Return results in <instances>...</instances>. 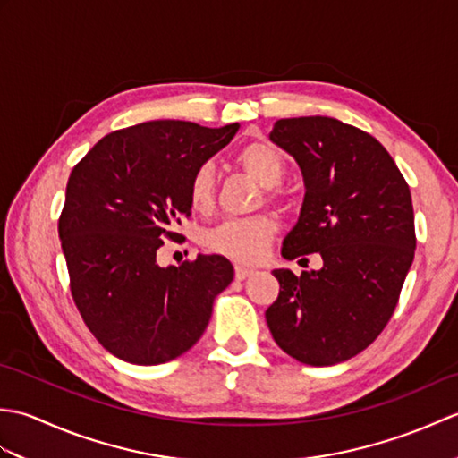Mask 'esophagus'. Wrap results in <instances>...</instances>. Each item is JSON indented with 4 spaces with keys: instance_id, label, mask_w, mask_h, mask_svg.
Returning <instances> with one entry per match:
<instances>
[{
    "instance_id": "34e87169",
    "label": "esophagus",
    "mask_w": 458,
    "mask_h": 458,
    "mask_svg": "<svg viewBox=\"0 0 458 458\" xmlns=\"http://www.w3.org/2000/svg\"><path fill=\"white\" fill-rule=\"evenodd\" d=\"M256 269H251V267H244V266H236L234 267V276H236V279L238 281H242V279H246V277H250L251 274H254Z\"/></svg>"
}]
</instances>
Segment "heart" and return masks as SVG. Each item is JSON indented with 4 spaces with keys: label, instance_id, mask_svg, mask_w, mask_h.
Here are the masks:
<instances>
[{
    "label": "heart",
    "instance_id": "b5f03b06",
    "mask_svg": "<svg viewBox=\"0 0 458 458\" xmlns=\"http://www.w3.org/2000/svg\"><path fill=\"white\" fill-rule=\"evenodd\" d=\"M236 161L254 177L261 187L279 184L285 173V159L274 143L250 141L236 153ZM216 171L210 161L200 163L189 181V199L197 210H207L214 202ZM277 232V222L271 216L228 218L204 234V246L214 254L226 256L240 264H256L266 256L269 242Z\"/></svg>",
    "mask_w": 458,
    "mask_h": 458
}]
</instances>
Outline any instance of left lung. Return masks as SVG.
Instances as JSON below:
<instances>
[{
    "instance_id": "1",
    "label": "left lung",
    "mask_w": 458,
    "mask_h": 458,
    "mask_svg": "<svg viewBox=\"0 0 458 458\" xmlns=\"http://www.w3.org/2000/svg\"><path fill=\"white\" fill-rule=\"evenodd\" d=\"M269 140L297 161L305 181L281 256L317 251L323 267L301 276L274 269L279 295L266 310L267 327L299 362H344L382 333L413 264L410 187L382 143L335 118L277 120Z\"/></svg>"
}]
</instances>
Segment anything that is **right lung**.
<instances>
[{
  "instance_id": "add662e5",
  "label": "right lung",
  "mask_w": 458,
  "mask_h": 458,
  "mask_svg": "<svg viewBox=\"0 0 458 458\" xmlns=\"http://www.w3.org/2000/svg\"><path fill=\"white\" fill-rule=\"evenodd\" d=\"M238 130L138 123L102 138L68 177L58 238L72 299L96 340L125 362L155 366L187 352L234 279L222 256L161 267L157 250L182 238L174 226L191 214L194 169Z\"/></svg>"
}]
</instances>
